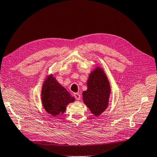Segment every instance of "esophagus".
I'll use <instances>...</instances> for the list:
<instances>
[{
    "label": "esophagus",
    "instance_id": "34e87169",
    "mask_svg": "<svg viewBox=\"0 0 157 157\" xmlns=\"http://www.w3.org/2000/svg\"><path fill=\"white\" fill-rule=\"evenodd\" d=\"M74 97L75 98L76 100H80L81 95L79 93H74Z\"/></svg>",
    "mask_w": 157,
    "mask_h": 157
}]
</instances>
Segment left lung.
Here are the masks:
<instances>
[{"label": "left lung", "mask_w": 157, "mask_h": 157, "mask_svg": "<svg viewBox=\"0 0 157 157\" xmlns=\"http://www.w3.org/2000/svg\"><path fill=\"white\" fill-rule=\"evenodd\" d=\"M88 89L83 93L84 102L94 116H99L108 105L110 94L109 82L102 70L97 68L89 76Z\"/></svg>", "instance_id": "8db88e82"}]
</instances>
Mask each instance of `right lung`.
Segmentation results:
<instances>
[{
	"mask_svg": "<svg viewBox=\"0 0 157 157\" xmlns=\"http://www.w3.org/2000/svg\"><path fill=\"white\" fill-rule=\"evenodd\" d=\"M42 102L46 112L57 116L65 111L66 106L75 99L52 75L48 77L42 90Z\"/></svg>",
	"mask_w": 157,
	"mask_h": 157,
	"instance_id": "right-lung-1",
	"label": "right lung"
}]
</instances>
